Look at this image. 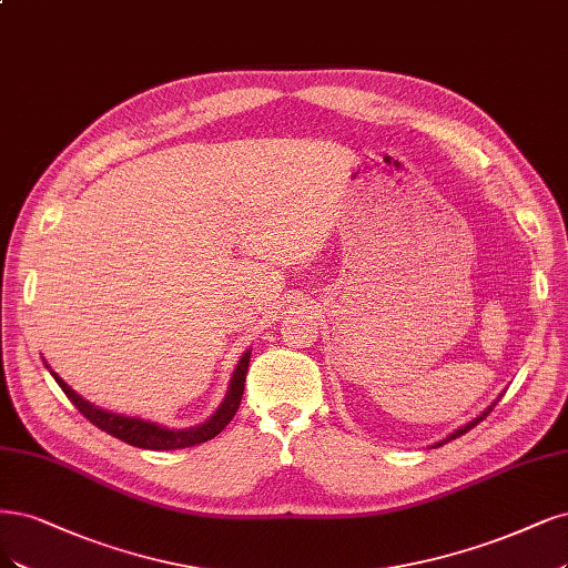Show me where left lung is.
I'll return each instance as SVG.
<instances>
[{
    "mask_svg": "<svg viewBox=\"0 0 568 568\" xmlns=\"http://www.w3.org/2000/svg\"><path fill=\"white\" fill-rule=\"evenodd\" d=\"M500 397H503V395H500ZM500 397H498V399H496V402H491V406H486V408H484V410H481V414H479V416H477V418H473V420H470V423H465V425H460V427H458V429H454V433H452V435H446V439H442V442H437V444H435V446H433V448H437V446H442V444H446V442H452V439H456V437H460V435H465V433H470V429H473V427H475V425H479V423H481V420H484V418H486V416H488V414H491V410H494V406H496V404H498V402H500Z\"/></svg>",
    "mask_w": 568,
    "mask_h": 568,
    "instance_id": "obj_1",
    "label": "left lung"
}]
</instances>
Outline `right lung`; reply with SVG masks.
<instances>
[{"label": "right lung", "mask_w": 568, "mask_h": 568, "mask_svg": "<svg viewBox=\"0 0 568 568\" xmlns=\"http://www.w3.org/2000/svg\"><path fill=\"white\" fill-rule=\"evenodd\" d=\"M248 359H251V349H246L242 359L237 362L232 371V378L227 385V393L221 402V406L213 410V414L200 423V425H192V427H183V429H175V427H164L158 423H150L143 418H133V416H122V414H112V410H105L101 406H93L91 402H87L84 397H80L74 393V389L51 371V366L47 364L49 374L55 378V383L61 385L63 393L68 395V399L80 408V414L87 416L95 427H101L103 433L122 439L131 446H139V448H150V452H173V448H187L194 444H204L209 439H213L216 435H221V429L234 418L244 395V381H246V371H248Z\"/></svg>", "instance_id": "1"}]
</instances>
